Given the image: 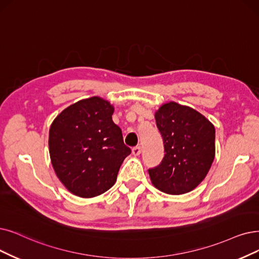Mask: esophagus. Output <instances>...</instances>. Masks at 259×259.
<instances>
[{"label":"esophagus","instance_id":"obj_1","mask_svg":"<svg viewBox=\"0 0 259 259\" xmlns=\"http://www.w3.org/2000/svg\"><path fill=\"white\" fill-rule=\"evenodd\" d=\"M132 153H133V155H135V156H138V155H140V153H141V147L133 148Z\"/></svg>","mask_w":259,"mask_h":259}]
</instances>
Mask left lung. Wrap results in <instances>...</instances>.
Returning a JSON list of instances; mask_svg holds the SVG:
<instances>
[{
    "label": "left lung",
    "instance_id": "left-lung-1",
    "mask_svg": "<svg viewBox=\"0 0 259 259\" xmlns=\"http://www.w3.org/2000/svg\"><path fill=\"white\" fill-rule=\"evenodd\" d=\"M164 156L149 169L152 184L168 194L190 192L207 175L214 159V126L195 109L169 102L155 112Z\"/></svg>",
    "mask_w": 259,
    "mask_h": 259
}]
</instances>
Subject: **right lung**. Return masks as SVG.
<instances>
[{"label": "right lung", "instance_id": "add662e5", "mask_svg": "<svg viewBox=\"0 0 259 259\" xmlns=\"http://www.w3.org/2000/svg\"><path fill=\"white\" fill-rule=\"evenodd\" d=\"M112 113L108 101L92 97L64 109L50 127L52 165L65 187L80 198H94L110 189L131 154Z\"/></svg>", "mask_w": 259, "mask_h": 259}]
</instances>
